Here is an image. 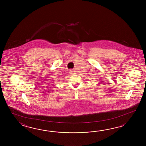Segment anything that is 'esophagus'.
I'll return each mask as SVG.
<instances>
[{"label": "esophagus", "instance_id": "1", "mask_svg": "<svg viewBox=\"0 0 146 146\" xmlns=\"http://www.w3.org/2000/svg\"><path fill=\"white\" fill-rule=\"evenodd\" d=\"M73 70H72V69H70V70H69V74H73Z\"/></svg>", "mask_w": 146, "mask_h": 146}]
</instances>
